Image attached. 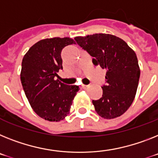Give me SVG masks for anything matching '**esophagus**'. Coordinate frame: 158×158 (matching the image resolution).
<instances>
[{"instance_id":"obj_1","label":"esophagus","mask_w":158,"mask_h":158,"mask_svg":"<svg viewBox=\"0 0 158 158\" xmlns=\"http://www.w3.org/2000/svg\"><path fill=\"white\" fill-rule=\"evenodd\" d=\"M82 87H83V89H87V88L89 87V85H84V84H83V85H82Z\"/></svg>"}]
</instances>
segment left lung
<instances>
[{"label":"left lung","instance_id":"1","mask_svg":"<svg viewBox=\"0 0 158 158\" xmlns=\"http://www.w3.org/2000/svg\"><path fill=\"white\" fill-rule=\"evenodd\" d=\"M75 40L94 58L95 66L106 69L103 95L92 100L99 116L114 119L126 112L134 100L140 79L136 53L121 38L108 34L76 37Z\"/></svg>","mask_w":158,"mask_h":158}]
</instances>
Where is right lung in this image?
Wrapping results in <instances>:
<instances>
[{
	"label": "right lung",
	"mask_w": 158,
	"mask_h": 158,
	"mask_svg": "<svg viewBox=\"0 0 158 158\" xmlns=\"http://www.w3.org/2000/svg\"><path fill=\"white\" fill-rule=\"evenodd\" d=\"M75 44L71 38L42 39L32 46L23 57L21 81L35 113L49 121L59 122L70 112L79 86L67 85L57 72L63 69L62 50Z\"/></svg>",
	"instance_id": "obj_1"
}]
</instances>
